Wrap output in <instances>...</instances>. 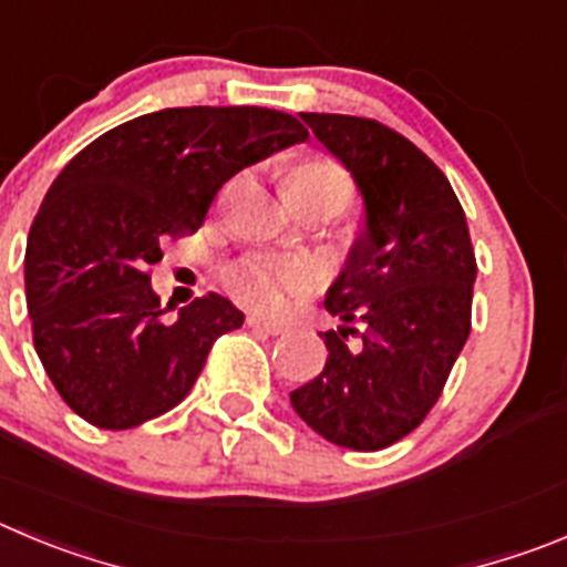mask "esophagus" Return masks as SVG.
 Listing matches in <instances>:
<instances>
[{
	"instance_id": "obj_1",
	"label": "esophagus",
	"mask_w": 567,
	"mask_h": 567,
	"mask_svg": "<svg viewBox=\"0 0 567 567\" xmlns=\"http://www.w3.org/2000/svg\"><path fill=\"white\" fill-rule=\"evenodd\" d=\"M247 326L252 331H261V334H269V337L284 334V331H287V326H284V323H275V320H264V318H258V315H249Z\"/></svg>"
}]
</instances>
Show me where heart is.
I'll use <instances>...</instances> for the list:
<instances>
[{
	"mask_svg": "<svg viewBox=\"0 0 567 567\" xmlns=\"http://www.w3.org/2000/svg\"><path fill=\"white\" fill-rule=\"evenodd\" d=\"M287 190L306 196H334L342 207L351 199V179L331 159H309L289 174ZM315 269L303 261L275 256H244L225 269L227 292L258 311H278L298 295L311 292Z\"/></svg>",
	"mask_w": 567,
	"mask_h": 567,
	"instance_id": "b5f03b06",
	"label": "heart"
}]
</instances>
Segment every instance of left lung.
Listing matches in <instances>:
<instances>
[{
	"mask_svg": "<svg viewBox=\"0 0 567 567\" xmlns=\"http://www.w3.org/2000/svg\"><path fill=\"white\" fill-rule=\"evenodd\" d=\"M351 174L365 221L326 292L340 320L326 365L289 393L346 450H382L424 422L470 337L475 252L453 185L410 140L368 117L300 112Z\"/></svg>",
	"mask_w": 567,
	"mask_h": 567,
	"instance_id": "obj_1",
	"label": "left lung"
}]
</instances>
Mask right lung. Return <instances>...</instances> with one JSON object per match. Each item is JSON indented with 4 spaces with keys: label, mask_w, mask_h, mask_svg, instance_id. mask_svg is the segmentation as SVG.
I'll return each mask as SVG.
<instances>
[{
    "label": "right lung",
    "mask_w": 567,
    "mask_h": 567,
    "mask_svg": "<svg viewBox=\"0 0 567 567\" xmlns=\"http://www.w3.org/2000/svg\"><path fill=\"white\" fill-rule=\"evenodd\" d=\"M306 137L275 109H163L101 134L55 176L30 227L24 292L35 354L81 419L128 430L188 396L244 315L207 292L165 320L148 267L165 238L199 230L230 176Z\"/></svg>",
    "instance_id": "right-lung-1"
}]
</instances>
